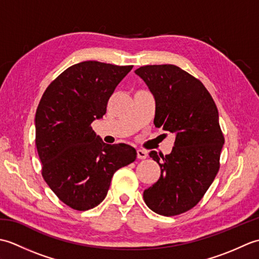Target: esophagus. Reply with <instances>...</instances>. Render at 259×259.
Masks as SVG:
<instances>
[{
  "mask_svg": "<svg viewBox=\"0 0 259 259\" xmlns=\"http://www.w3.org/2000/svg\"><path fill=\"white\" fill-rule=\"evenodd\" d=\"M137 157H138L139 159H146L148 157V152L146 150L138 149L137 150Z\"/></svg>",
  "mask_w": 259,
  "mask_h": 259,
  "instance_id": "obj_1",
  "label": "esophagus"
}]
</instances>
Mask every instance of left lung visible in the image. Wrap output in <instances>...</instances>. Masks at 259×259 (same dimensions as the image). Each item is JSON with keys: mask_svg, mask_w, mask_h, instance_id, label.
<instances>
[{"mask_svg": "<svg viewBox=\"0 0 259 259\" xmlns=\"http://www.w3.org/2000/svg\"><path fill=\"white\" fill-rule=\"evenodd\" d=\"M135 72L155 97L153 123L176 136L169 155L149 153L161 175L144 199L152 211L176 216L200 201L218 172L225 142L218 110L205 85L177 65H145Z\"/></svg>", "mask_w": 259, "mask_h": 259, "instance_id": "left-lung-1", "label": "left lung"}]
</instances>
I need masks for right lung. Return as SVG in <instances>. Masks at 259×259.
<instances>
[{
  "label": "right lung",
  "mask_w": 259,
  "mask_h": 259,
  "mask_svg": "<svg viewBox=\"0 0 259 259\" xmlns=\"http://www.w3.org/2000/svg\"><path fill=\"white\" fill-rule=\"evenodd\" d=\"M133 65L83 61L64 70L43 93L35 113L42 176L65 205L84 211L107 196L113 174L134 162L135 148L107 145L92 130Z\"/></svg>",
  "instance_id": "obj_1"
}]
</instances>
